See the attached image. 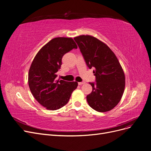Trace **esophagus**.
Segmentation results:
<instances>
[{
	"instance_id": "1",
	"label": "esophagus",
	"mask_w": 151,
	"mask_h": 151,
	"mask_svg": "<svg viewBox=\"0 0 151 151\" xmlns=\"http://www.w3.org/2000/svg\"><path fill=\"white\" fill-rule=\"evenodd\" d=\"M85 83H86L85 82H79V83H78V84H79V86H81V85H83V84H84Z\"/></svg>"
}]
</instances>
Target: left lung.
<instances>
[{
    "label": "left lung",
    "instance_id": "left-lung-1",
    "mask_svg": "<svg viewBox=\"0 0 151 151\" xmlns=\"http://www.w3.org/2000/svg\"><path fill=\"white\" fill-rule=\"evenodd\" d=\"M96 83L90 82L92 91L87 96L89 106L99 112L108 111L121 100L125 87V76L114 53L104 42L90 35L74 38Z\"/></svg>",
    "mask_w": 151,
    "mask_h": 151
}]
</instances>
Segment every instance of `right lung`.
I'll return each mask as SVG.
<instances>
[{
  "mask_svg": "<svg viewBox=\"0 0 151 151\" xmlns=\"http://www.w3.org/2000/svg\"><path fill=\"white\" fill-rule=\"evenodd\" d=\"M77 46L72 38L52 39L35 56L28 72V86L38 103L46 109L56 110L68 104L77 82L56 80L65 53Z\"/></svg>",
  "mask_w": 151,
  "mask_h": 151,
  "instance_id": "1",
  "label": "right lung"
}]
</instances>
